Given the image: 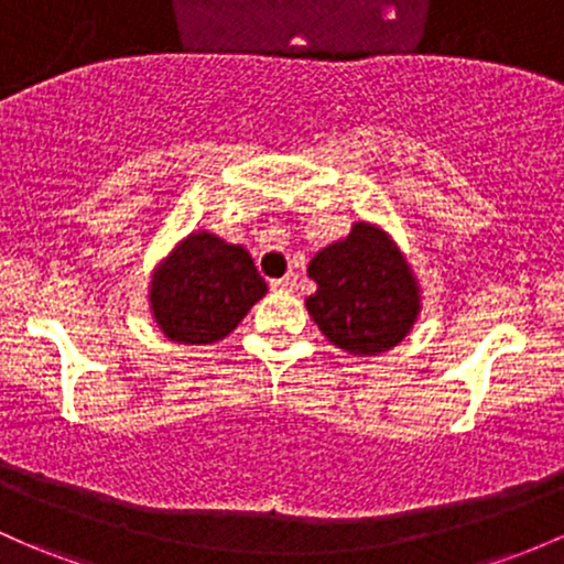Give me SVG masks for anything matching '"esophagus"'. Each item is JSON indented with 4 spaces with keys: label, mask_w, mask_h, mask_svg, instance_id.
I'll return each instance as SVG.
<instances>
[{
    "label": "esophagus",
    "mask_w": 564,
    "mask_h": 564,
    "mask_svg": "<svg viewBox=\"0 0 564 564\" xmlns=\"http://www.w3.org/2000/svg\"><path fill=\"white\" fill-rule=\"evenodd\" d=\"M270 289H275V292H294V289H297V275H294V272H289V275L272 281Z\"/></svg>",
    "instance_id": "esophagus-1"
}]
</instances>
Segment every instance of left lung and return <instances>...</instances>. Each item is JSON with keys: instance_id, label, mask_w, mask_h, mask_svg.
<instances>
[{"instance_id": "8db88e82", "label": "left lung", "mask_w": 564, "mask_h": 564, "mask_svg": "<svg viewBox=\"0 0 564 564\" xmlns=\"http://www.w3.org/2000/svg\"><path fill=\"white\" fill-rule=\"evenodd\" d=\"M316 294L307 313L332 346L354 357H378L413 329L422 297L411 264L376 224L357 221L343 240L307 264Z\"/></svg>"}]
</instances>
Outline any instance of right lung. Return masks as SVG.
<instances>
[{
	"label": "right lung",
	"instance_id": "right-lung-1",
	"mask_svg": "<svg viewBox=\"0 0 564 564\" xmlns=\"http://www.w3.org/2000/svg\"><path fill=\"white\" fill-rule=\"evenodd\" d=\"M264 294L251 253L210 232L177 242L148 289L159 329L183 346L224 340Z\"/></svg>",
	"mask_w": 564,
	"mask_h": 564
}]
</instances>
